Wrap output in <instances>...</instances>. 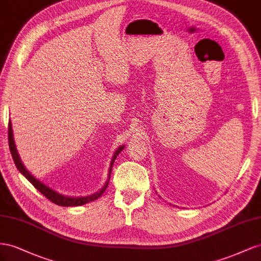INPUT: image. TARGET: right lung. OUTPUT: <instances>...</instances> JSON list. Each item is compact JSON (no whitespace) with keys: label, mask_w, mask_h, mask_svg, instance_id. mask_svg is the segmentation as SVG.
Returning a JSON list of instances; mask_svg holds the SVG:
<instances>
[{"label":"right lung","mask_w":261,"mask_h":261,"mask_svg":"<svg viewBox=\"0 0 261 261\" xmlns=\"http://www.w3.org/2000/svg\"><path fill=\"white\" fill-rule=\"evenodd\" d=\"M9 144H10V150H11V153H12V156H13V160H14V163L15 165H16L17 169L19 170V172L23 174L26 179L31 182L34 187L39 190L42 195L46 197L47 199H49L51 202H54L58 205H61V206H77V205H83L85 203H88L91 202V201H94L96 199H98L103 192H105L106 188L108 187V184H109V180H110V174H111V169H113V165L115 163V160L117 159V156L119 155V153H120L123 148H124V145H121L119 146L116 152L114 153V156L113 159H111V162H110V166H109V173H108V177H107V180L106 182L103 184V186L101 187V189L97 192L93 193V195H89V196H86V197H69V196H64V195H61V193H59L57 191H55L54 189H51L50 187H48V186H46L44 184H42L40 180L37 179L36 177H34L31 173L28 172V170L26 169V167L24 166L23 162H21L20 158H19V154L17 152V148H16V144H15V140H14V133H13V128H12V122H11V119H10V122H9Z\"/></svg>","instance_id":"right-lung-1"}]
</instances>
